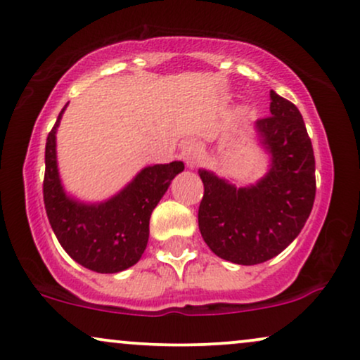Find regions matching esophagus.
I'll return each mask as SVG.
<instances>
[{
  "label": "esophagus",
  "mask_w": 360,
  "mask_h": 360,
  "mask_svg": "<svg viewBox=\"0 0 360 360\" xmlns=\"http://www.w3.org/2000/svg\"><path fill=\"white\" fill-rule=\"evenodd\" d=\"M181 155H183L184 162L188 164L189 167H194L201 159L200 143L194 142V140H188V142L183 146V148H181Z\"/></svg>",
  "instance_id": "obj_1"
}]
</instances>
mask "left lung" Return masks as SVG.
<instances>
[{"label":"left lung","instance_id":"obj_1","mask_svg":"<svg viewBox=\"0 0 360 360\" xmlns=\"http://www.w3.org/2000/svg\"><path fill=\"white\" fill-rule=\"evenodd\" d=\"M271 115L255 122L272 167L250 188H235L200 171L205 193L198 225L218 257L255 266L298 237L315 203V154L300 110L271 91Z\"/></svg>","mask_w":360,"mask_h":360}]
</instances>
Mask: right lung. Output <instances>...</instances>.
<instances>
[{
  "instance_id": "right-lung-1",
  "label": "right lung",
  "mask_w": 360,
  "mask_h": 360,
  "mask_svg": "<svg viewBox=\"0 0 360 360\" xmlns=\"http://www.w3.org/2000/svg\"><path fill=\"white\" fill-rule=\"evenodd\" d=\"M64 108L45 143L44 203L49 221L62 249L82 267L101 274L128 269L142 257L150 214L184 164L174 160L146 167L105 203H77L62 191L57 172L56 131Z\"/></svg>"
}]
</instances>
